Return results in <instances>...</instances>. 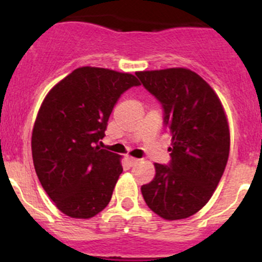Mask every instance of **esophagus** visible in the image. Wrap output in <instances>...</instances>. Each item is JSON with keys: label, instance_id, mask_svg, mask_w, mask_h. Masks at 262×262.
<instances>
[{"label": "esophagus", "instance_id": "obj_1", "mask_svg": "<svg viewBox=\"0 0 262 262\" xmlns=\"http://www.w3.org/2000/svg\"><path fill=\"white\" fill-rule=\"evenodd\" d=\"M138 158H134V157H128V162H129V165L130 166H133V165H136V163H138Z\"/></svg>", "mask_w": 262, "mask_h": 262}]
</instances>
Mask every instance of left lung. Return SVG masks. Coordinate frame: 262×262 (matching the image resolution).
I'll use <instances>...</instances> for the list:
<instances>
[{"label":"left lung","mask_w":262,"mask_h":262,"mask_svg":"<svg viewBox=\"0 0 262 262\" xmlns=\"http://www.w3.org/2000/svg\"><path fill=\"white\" fill-rule=\"evenodd\" d=\"M144 89L162 105L171 132V160L155 163L156 175L141 187L144 202L167 221L199 212L212 198L229 155V129L212 87L186 68L137 72Z\"/></svg>","instance_id":"1"}]
</instances>
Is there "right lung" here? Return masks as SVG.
<instances>
[{
  "instance_id": "obj_1",
  "label": "right lung",
  "mask_w": 262,
  "mask_h": 262,
  "mask_svg": "<svg viewBox=\"0 0 262 262\" xmlns=\"http://www.w3.org/2000/svg\"><path fill=\"white\" fill-rule=\"evenodd\" d=\"M139 84L129 73L81 67L44 99L31 137L34 167L66 215L91 218L109 204L123 167L100 141L118 100Z\"/></svg>"
}]
</instances>
